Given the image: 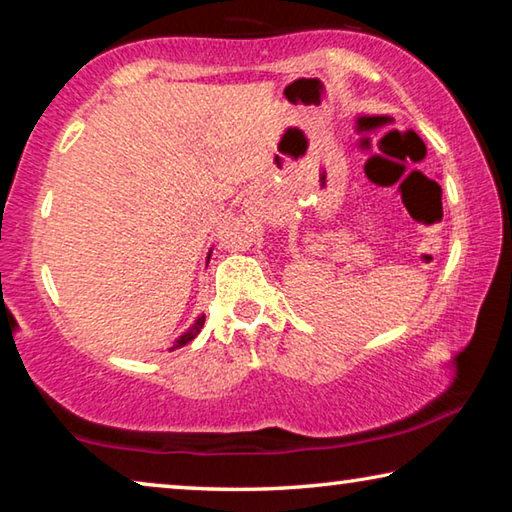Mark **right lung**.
Wrapping results in <instances>:
<instances>
[{"instance_id":"add662e5","label":"right lung","mask_w":512,"mask_h":512,"mask_svg":"<svg viewBox=\"0 0 512 512\" xmlns=\"http://www.w3.org/2000/svg\"><path fill=\"white\" fill-rule=\"evenodd\" d=\"M210 255H212V250H210ZM210 255H207V262H210ZM203 325H205V314H198L194 323L189 325V327L185 329V332L180 334L178 339L171 343V348H169V350H178V348H183V345H187L189 341H194L196 336H198V332H201V329H203Z\"/></svg>"}]
</instances>
